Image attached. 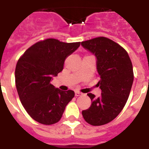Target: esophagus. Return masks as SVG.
<instances>
[{
    "label": "esophagus",
    "instance_id": "esophagus-1",
    "mask_svg": "<svg viewBox=\"0 0 149 149\" xmlns=\"http://www.w3.org/2000/svg\"><path fill=\"white\" fill-rule=\"evenodd\" d=\"M83 93H81L79 91H75V96L76 97H79V96H81Z\"/></svg>",
    "mask_w": 149,
    "mask_h": 149
}]
</instances>
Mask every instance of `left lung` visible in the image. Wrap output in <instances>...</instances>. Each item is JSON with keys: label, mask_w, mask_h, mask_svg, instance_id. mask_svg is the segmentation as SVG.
<instances>
[{"label": "left lung", "mask_w": 149, "mask_h": 149, "mask_svg": "<svg viewBox=\"0 0 149 149\" xmlns=\"http://www.w3.org/2000/svg\"><path fill=\"white\" fill-rule=\"evenodd\" d=\"M82 46L94 54L101 95L87 93L92 104L82 111L84 120L93 126L113 120L124 108L132 89L134 73L132 61L126 50L115 42L98 37L82 42Z\"/></svg>", "instance_id": "obj_1"}]
</instances>
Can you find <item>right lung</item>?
I'll list each match as a JSON object with an SVG mask.
<instances>
[{
    "label": "right lung",
    "mask_w": 149,
    "mask_h": 149,
    "mask_svg": "<svg viewBox=\"0 0 149 149\" xmlns=\"http://www.w3.org/2000/svg\"><path fill=\"white\" fill-rule=\"evenodd\" d=\"M79 45L80 42L65 43L47 38L31 45L17 61V93L27 113L37 122L45 125L57 123L65 106L74 97V91H60L50 81L63 70L65 58Z\"/></svg>",
    "instance_id": "add662e5"
}]
</instances>
